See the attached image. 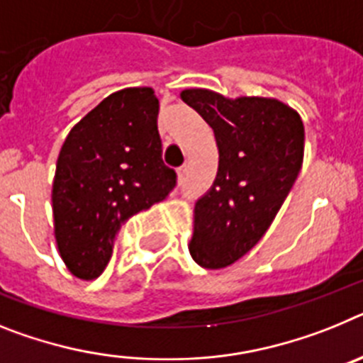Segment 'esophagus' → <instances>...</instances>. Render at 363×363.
Returning a JSON list of instances; mask_svg holds the SVG:
<instances>
[{"mask_svg": "<svg viewBox=\"0 0 363 363\" xmlns=\"http://www.w3.org/2000/svg\"><path fill=\"white\" fill-rule=\"evenodd\" d=\"M177 175H179V181H184V179H186V175H188V166H186V164H184V166H181V168H179L177 169Z\"/></svg>", "mask_w": 363, "mask_h": 363, "instance_id": "34e87169", "label": "esophagus"}]
</instances>
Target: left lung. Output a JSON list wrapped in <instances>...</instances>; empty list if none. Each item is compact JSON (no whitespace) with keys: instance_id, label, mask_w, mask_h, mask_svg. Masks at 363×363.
<instances>
[{"instance_id":"left-lung-1","label":"left lung","mask_w":363,"mask_h":363,"mask_svg":"<svg viewBox=\"0 0 363 363\" xmlns=\"http://www.w3.org/2000/svg\"><path fill=\"white\" fill-rule=\"evenodd\" d=\"M181 99L213 129L219 168L195 203L190 254L203 269L241 259L272 225L303 162V122L276 99H226L184 89Z\"/></svg>"}]
</instances>
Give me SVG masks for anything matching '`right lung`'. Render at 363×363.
I'll return each mask as SVG.
<instances>
[{"label": "right lung", "instance_id": "obj_1", "mask_svg": "<svg viewBox=\"0 0 363 363\" xmlns=\"http://www.w3.org/2000/svg\"><path fill=\"white\" fill-rule=\"evenodd\" d=\"M159 99L151 87L116 91L69 131L56 162L52 213L60 256L80 279L109 263L129 217L160 203L177 184L162 160Z\"/></svg>", "mask_w": 363, "mask_h": 363}]
</instances>
